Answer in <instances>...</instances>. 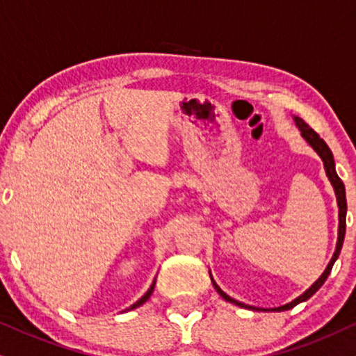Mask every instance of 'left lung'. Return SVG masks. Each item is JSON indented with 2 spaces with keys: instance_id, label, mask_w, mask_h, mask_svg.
Here are the masks:
<instances>
[{
  "instance_id": "8db88e82",
  "label": "left lung",
  "mask_w": 356,
  "mask_h": 356,
  "mask_svg": "<svg viewBox=\"0 0 356 356\" xmlns=\"http://www.w3.org/2000/svg\"><path fill=\"white\" fill-rule=\"evenodd\" d=\"M294 123L296 126L299 128L300 131V136H302L305 141H307V145L312 147L314 151L317 152L318 157L322 159L323 163V169H325V174L328 177V181H330L332 187H334V192H335V197H337V205H339V238H337V246H335V251H334V256H332L330 263L327 264L325 271H323L321 274V277L317 279L316 282H314L312 286L309 287L307 291H304L302 294L299 296V298H296L294 300H291V302H287L284 305H279V307H273V309H263V307H254V305H248L245 302H240V300L233 299L230 298L228 294H225V292L220 289V286L217 284V282L213 281V277H211V284H213L215 289H217V292L222 298L227 300V302H232L238 305V307H243V309H250V310H264V312H281V310H287V309H292L294 305H298L300 302H304V300H307L312 298L316 292L321 289L323 282L327 281L328 274H330L332 268H334V263L337 261V258H339L340 251H341V245H343V240H345V228H346V223H345V218H346V197H345V186L343 182H341V179L337 175V170H335V161H334V154H332L330 147L327 146V143L323 141V139L318 136V134L314 131L310 126L305 123V121L302 118H299V116H294Z\"/></svg>"
}]
</instances>
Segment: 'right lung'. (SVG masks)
<instances>
[{
  "label": "right lung",
  "mask_w": 356,
  "mask_h": 356,
  "mask_svg": "<svg viewBox=\"0 0 356 356\" xmlns=\"http://www.w3.org/2000/svg\"><path fill=\"white\" fill-rule=\"evenodd\" d=\"M154 286H156V279H154V281H152V284H151V287H149V289H147V291H146V294H145V296H143V298H141V299H138V300H136V302H134L133 305H129V307H128V309H126V310H123V312H128V310H133V309H136V307H139V305H143V304H145V302H146V300L151 298L152 291H154Z\"/></svg>",
  "instance_id": "add662e5"
}]
</instances>
